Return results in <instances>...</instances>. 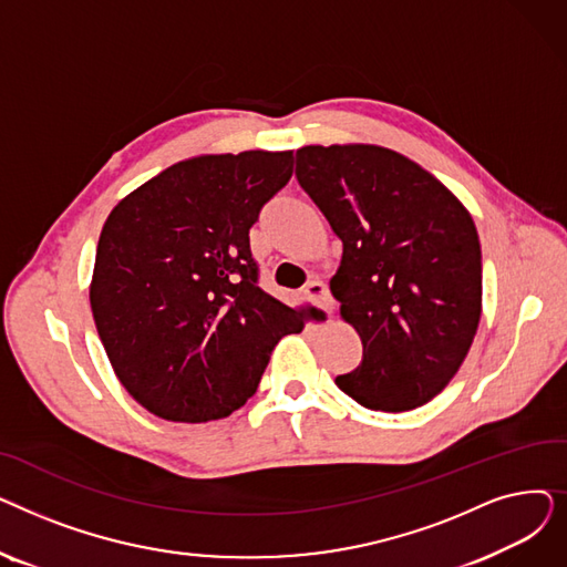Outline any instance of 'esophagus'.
Segmentation results:
<instances>
[{"instance_id":"34e87169","label":"esophagus","mask_w":567,"mask_h":567,"mask_svg":"<svg viewBox=\"0 0 567 567\" xmlns=\"http://www.w3.org/2000/svg\"><path fill=\"white\" fill-rule=\"evenodd\" d=\"M308 299L312 301V303H317L319 308H323L326 312H333L336 310V301H333V296H331V291H329V287H326L321 280H312L308 287H306V291H303Z\"/></svg>"}]
</instances>
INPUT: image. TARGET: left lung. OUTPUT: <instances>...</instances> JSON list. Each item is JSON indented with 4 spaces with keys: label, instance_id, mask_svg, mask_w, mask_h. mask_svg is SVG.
Returning <instances> with one entry per match:
<instances>
[{
    "label": "left lung",
    "instance_id": "left-lung-1",
    "mask_svg": "<svg viewBox=\"0 0 567 567\" xmlns=\"http://www.w3.org/2000/svg\"><path fill=\"white\" fill-rule=\"evenodd\" d=\"M296 178L342 241L331 278L363 361L338 389L374 411L436 398L483 312V259L466 206L419 163L379 144H310Z\"/></svg>",
    "mask_w": 567,
    "mask_h": 567
}]
</instances>
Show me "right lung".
Listing matches in <instances>:
<instances>
[{"instance_id": "obj_1", "label": "right lung", "mask_w": 567, "mask_h": 567, "mask_svg": "<svg viewBox=\"0 0 567 567\" xmlns=\"http://www.w3.org/2000/svg\"><path fill=\"white\" fill-rule=\"evenodd\" d=\"M291 169V152L193 156L110 212L89 303L116 379L158 419H225L278 340L303 331L299 310L257 287L248 236Z\"/></svg>"}]
</instances>
